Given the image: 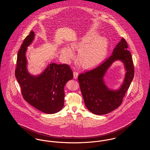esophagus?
<instances>
[{
  "mask_svg": "<svg viewBox=\"0 0 150 150\" xmlns=\"http://www.w3.org/2000/svg\"><path fill=\"white\" fill-rule=\"evenodd\" d=\"M74 78L75 79H76L78 78V72L76 71H74Z\"/></svg>",
  "mask_w": 150,
  "mask_h": 150,
  "instance_id": "1",
  "label": "esophagus"
}]
</instances>
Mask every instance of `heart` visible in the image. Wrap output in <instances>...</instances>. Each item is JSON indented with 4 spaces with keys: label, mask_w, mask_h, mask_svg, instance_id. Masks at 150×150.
Segmentation results:
<instances>
[{
    "label": "heart",
    "mask_w": 150,
    "mask_h": 150,
    "mask_svg": "<svg viewBox=\"0 0 150 150\" xmlns=\"http://www.w3.org/2000/svg\"><path fill=\"white\" fill-rule=\"evenodd\" d=\"M73 50H79L78 61L84 68H92L103 61L106 56L108 42L105 36H98L97 32L90 30L71 44ZM61 55L66 59L74 57L73 51L68 47L61 50Z\"/></svg>",
    "instance_id": "obj_1"
}]
</instances>
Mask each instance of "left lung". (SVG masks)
Instances as JSON below:
<instances>
[{"label":"left lung","instance_id":"obj_1","mask_svg":"<svg viewBox=\"0 0 150 150\" xmlns=\"http://www.w3.org/2000/svg\"><path fill=\"white\" fill-rule=\"evenodd\" d=\"M128 44L122 38L113 50L112 54L97 67L78 76L81 92L86 107L96 115H105L119 107L134 78V70ZM120 60L125 64L126 76L121 88L112 90L104 83L103 77L112 63Z\"/></svg>","mask_w":150,"mask_h":150}]
</instances>
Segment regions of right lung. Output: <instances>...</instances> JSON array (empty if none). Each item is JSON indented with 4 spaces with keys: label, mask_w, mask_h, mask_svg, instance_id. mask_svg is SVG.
Here are the masks:
<instances>
[{
    "label": "right lung",
    "mask_w": 150,
    "mask_h": 150,
    "mask_svg": "<svg viewBox=\"0 0 150 150\" xmlns=\"http://www.w3.org/2000/svg\"><path fill=\"white\" fill-rule=\"evenodd\" d=\"M34 37V32L31 31L18 52L15 76L24 100L43 112L55 114L64 107V86L73 78V73L68 64L52 63L40 74L31 75L27 69L26 52Z\"/></svg>",
    "instance_id": "add662e5"
}]
</instances>
